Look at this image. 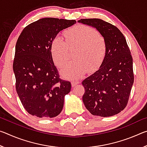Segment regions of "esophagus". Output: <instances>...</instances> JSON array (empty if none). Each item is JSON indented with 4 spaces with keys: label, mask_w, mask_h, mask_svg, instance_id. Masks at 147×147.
Instances as JSON below:
<instances>
[{
    "label": "esophagus",
    "mask_w": 147,
    "mask_h": 147,
    "mask_svg": "<svg viewBox=\"0 0 147 147\" xmlns=\"http://www.w3.org/2000/svg\"><path fill=\"white\" fill-rule=\"evenodd\" d=\"M80 82L78 81H73V82H71V84H72V86L73 87H74V86H76L77 84H78Z\"/></svg>",
    "instance_id": "1"
}]
</instances>
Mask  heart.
Segmentation results:
<instances>
[{
	"instance_id": "1",
	"label": "heart",
	"mask_w": 147,
	"mask_h": 147,
	"mask_svg": "<svg viewBox=\"0 0 147 147\" xmlns=\"http://www.w3.org/2000/svg\"><path fill=\"white\" fill-rule=\"evenodd\" d=\"M65 40L59 36L53 39L51 56L56 65L61 67L69 61V49H76L75 61L65 65L61 70L64 78L79 79L89 71L100 67L107 53V44L104 37L91 26L77 24L64 32Z\"/></svg>"
}]
</instances>
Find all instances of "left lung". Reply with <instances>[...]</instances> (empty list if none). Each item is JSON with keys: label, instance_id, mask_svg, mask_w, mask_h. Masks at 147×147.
<instances>
[{"label": "left lung", "instance_id": "1", "mask_svg": "<svg viewBox=\"0 0 147 147\" xmlns=\"http://www.w3.org/2000/svg\"><path fill=\"white\" fill-rule=\"evenodd\" d=\"M93 26L106 41L107 53L100 69L83 80L82 100L92 115L106 117L126 108L134 84L133 59L122 32L115 26L100 19L78 21Z\"/></svg>", "mask_w": 147, "mask_h": 147}]
</instances>
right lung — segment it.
Wrapping results in <instances>:
<instances>
[{"mask_svg": "<svg viewBox=\"0 0 147 147\" xmlns=\"http://www.w3.org/2000/svg\"><path fill=\"white\" fill-rule=\"evenodd\" d=\"M75 20L47 17L32 23L20 34L16 45L13 69L16 88L24 108L39 118H53L63 109L70 82L59 78L50 45L63 29Z\"/></svg>", "mask_w": 147, "mask_h": 147, "instance_id": "add662e5", "label": "right lung"}]
</instances>
